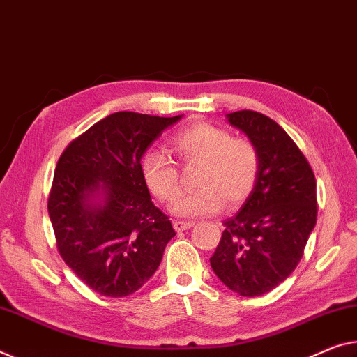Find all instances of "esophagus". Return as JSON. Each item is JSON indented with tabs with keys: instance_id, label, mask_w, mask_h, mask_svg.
Returning <instances> with one entry per match:
<instances>
[{
	"instance_id": "obj_1",
	"label": "esophagus",
	"mask_w": 357,
	"mask_h": 357,
	"mask_svg": "<svg viewBox=\"0 0 357 357\" xmlns=\"http://www.w3.org/2000/svg\"><path fill=\"white\" fill-rule=\"evenodd\" d=\"M193 222H182V220H175L174 222V228L175 231H185V229H188L193 227Z\"/></svg>"
}]
</instances>
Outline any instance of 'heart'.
<instances>
[{
  "mask_svg": "<svg viewBox=\"0 0 357 357\" xmlns=\"http://www.w3.org/2000/svg\"><path fill=\"white\" fill-rule=\"evenodd\" d=\"M172 150L183 164H201L196 185L199 190L180 193V172L171 158L151 150L142 156L140 171L151 195L162 202H174L180 217L211 215L223 206L236 207L248 199L260 175V150L248 137L211 123H195L171 139Z\"/></svg>",
  "mask_w": 357,
  "mask_h": 357,
  "instance_id": "1",
  "label": "heart"
}]
</instances>
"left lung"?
I'll return each instance as SVG.
<instances>
[{"instance_id": "left-lung-1", "label": "left lung", "mask_w": 357, "mask_h": 357, "mask_svg": "<svg viewBox=\"0 0 357 357\" xmlns=\"http://www.w3.org/2000/svg\"><path fill=\"white\" fill-rule=\"evenodd\" d=\"M228 121L259 146L260 175L234 217L223 222L211 257L218 279L243 297H259L286 281L316 225V178L297 144L265 114L241 109Z\"/></svg>"}]
</instances>
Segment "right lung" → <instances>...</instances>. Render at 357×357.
<instances>
[{"label":"right lung","instance_id":"add662e5","mask_svg":"<svg viewBox=\"0 0 357 357\" xmlns=\"http://www.w3.org/2000/svg\"><path fill=\"white\" fill-rule=\"evenodd\" d=\"M182 118L118 112L65 148L47 201L57 250L103 297H128L160 266L175 231L153 204L142 156Z\"/></svg>","mask_w":357,"mask_h":357}]
</instances>
